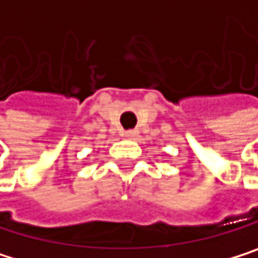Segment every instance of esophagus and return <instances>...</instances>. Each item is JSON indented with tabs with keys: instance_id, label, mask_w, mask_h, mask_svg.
Here are the masks:
<instances>
[{
	"instance_id": "34e87169",
	"label": "esophagus",
	"mask_w": 258,
	"mask_h": 258,
	"mask_svg": "<svg viewBox=\"0 0 258 258\" xmlns=\"http://www.w3.org/2000/svg\"><path fill=\"white\" fill-rule=\"evenodd\" d=\"M138 135V131L137 129H129V131H124V137L126 138H135Z\"/></svg>"
}]
</instances>
